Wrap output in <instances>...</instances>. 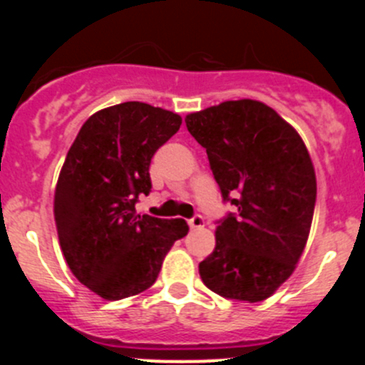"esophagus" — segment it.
<instances>
[{"label": "esophagus", "mask_w": 365, "mask_h": 365, "mask_svg": "<svg viewBox=\"0 0 365 365\" xmlns=\"http://www.w3.org/2000/svg\"><path fill=\"white\" fill-rule=\"evenodd\" d=\"M188 225L192 228H201L205 227V217L201 214H195L192 219H188Z\"/></svg>", "instance_id": "esophagus-1"}]
</instances>
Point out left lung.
I'll return each instance as SVG.
<instances>
[{"mask_svg": "<svg viewBox=\"0 0 365 365\" xmlns=\"http://www.w3.org/2000/svg\"><path fill=\"white\" fill-rule=\"evenodd\" d=\"M206 150L222 201L201 279L222 298L263 302L294 270L311 230L316 175L302 137L257 100H228L185 118Z\"/></svg>", "mask_w": 365, "mask_h": 365, "instance_id": "left-lung-1", "label": "left lung"}]
</instances>
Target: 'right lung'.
Instances as JSON below:
<instances>
[{
	"label": "right lung",
	"instance_id": "1",
	"mask_svg": "<svg viewBox=\"0 0 365 365\" xmlns=\"http://www.w3.org/2000/svg\"><path fill=\"white\" fill-rule=\"evenodd\" d=\"M177 113L124 102L95 113L69 148L54 192L58 240L71 272L104 299L155 283L164 256L188 234L185 219L138 215L155 151L179 131Z\"/></svg>",
	"mask_w": 365,
	"mask_h": 365
}]
</instances>
